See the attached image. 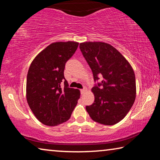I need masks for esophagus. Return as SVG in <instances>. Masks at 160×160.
Returning <instances> with one entry per match:
<instances>
[{
    "label": "esophagus",
    "mask_w": 160,
    "mask_h": 160,
    "mask_svg": "<svg viewBox=\"0 0 160 160\" xmlns=\"http://www.w3.org/2000/svg\"><path fill=\"white\" fill-rule=\"evenodd\" d=\"M85 91H86V90L85 89H82V90H80V93H81V95H83V94H84L85 92Z\"/></svg>",
    "instance_id": "obj_1"
}]
</instances>
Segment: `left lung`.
Here are the masks:
<instances>
[{
  "label": "left lung",
  "mask_w": 160,
  "mask_h": 160,
  "mask_svg": "<svg viewBox=\"0 0 160 160\" xmlns=\"http://www.w3.org/2000/svg\"><path fill=\"white\" fill-rule=\"evenodd\" d=\"M80 49L92 70L94 80L102 78L92 88L95 100L86 106V110L95 122L115 125L125 118L135 100L132 68L116 48L106 42H81Z\"/></svg>",
  "instance_id": "1"
}]
</instances>
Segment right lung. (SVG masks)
<instances>
[{"instance_id": "1", "label": "right lung", "mask_w": 160, "mask_h": 160, "mask_svg": "<svg viewBox=\"0 0 160 160\" xmlns=\"http://www.w3.org/2000/svg\"><path fill=\"white\" fill-rule=\"evenodd\" d=\"M79 43L52 42L32 60L27 75L26 99L40 122L56 126L68 120L80 98L79 90L68 87L64 77L65 63ZM64 86L62 88V83Z\"/></svg>"}]
</instances>
